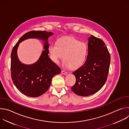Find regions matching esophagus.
<instances>
[{"instance_id": "34e87169", "label": "esophagus", "mask_w": 129, "mask_h": 129, "mask_svg": "<svg viewBox=\"0 0 129 129\" xmlns=\"http://www.w3.org/2000/svg\"><path fill=\"white\" fill-rule=\"evenodd\" d=\"M61 73L62 74H63V75H66L67 74V72H66V71H65L64 70H62L61 71Z\"/></svg>"}]
</instances>
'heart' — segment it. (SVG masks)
<instances>
[{
    "mask_svg": "<svg viewBox=\"0 0 129 129\" xmlns=\"http://www.w3.org/2000/svg\"><path fill=\"white\" fill-rule=\"evenodd\" d=\"M52 61L58 64L63 59V66L66 68L77 69L85 63L88 53L86 44L73 37H63L48 48Z\"/></svg>",
    "mask_w": 129,
    "mask_h": 129,
    "instance_id": "b5f03b06",
    "label": "heart"
}]
</instances>
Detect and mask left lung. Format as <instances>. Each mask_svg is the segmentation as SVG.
Wrapping results in <instances>:
<instances>
[{"mask_svg": "<svg viewBox=\"0 0 129 129\" xmlns=\"http://www.w3.org/2000/svg\"><path fill=\"white\" fill-rule=\"evenodd\" d=\"M88 40L86 61L72 73L76 82L71 90L82 96L92 95L103 87L107 79L110 64V55L104 41L93 35Z\"/></svg>", "mask_w": 129, "mask_h": 129, "instance_id": "8db88e82", "label": "left lung"}]
</instances>
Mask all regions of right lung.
<instances>
[{
	"label": "right lung",
	"mask_w": 129,
	"mask_h": 129,
	"mask_svg": "<svg viewBox=\"0 0 129 129\" xmlns=\"http://www.w3.org/2000/svg\"><path fill=\"white\" fill-rule=\"evenodd\" d=\"M51 32L33 30L23 35L13 47L11 53V70L12 81L21 92L29 97H38L49 89L52 77L61 72L60 67L48 57L49 44L48 38L53 35ZM29 38H37L44 41V49L41 57L30 65L22 63L17 56L19 43Z\"/></svg>",
	"instance_id": "right-lung-1"
}]
</instances>
